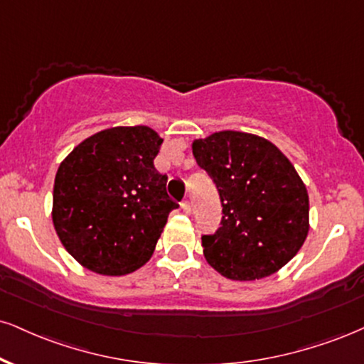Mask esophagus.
Instances as JSON below:
<instances>
[{
    "instance_id": "34e87169",
    "label": "esophagus",
    "mask_w": 364,
    "mask_h": 364,
    "mask_svg": "<svg viewBox=\"0 0 364 364\" xmlns=\"http://www.w3.org/2000/svg\"><path fill=\"white\" fill-rule=\"evenodd\" d=\"M181 210H183V213H186V215H190V213H191V203H190V200H183V201H181Z\"/></svg>"
}]
</instances>
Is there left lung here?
Returning <instances> with one entry per match:
<instances>
[{"mask_svg": "<svg viewBox=\"0 0 364 364\" xmlns=\"http://www.w3.org/2000/svg\"><path fill=\"white\" fill-rule=\"evenodd\" d=\"M215 183L222 222L201 235L208 264L237 282L266 278L300 251L309 234V193L279 149L259 135L222 130L191 144Z\"/></svg>", "mask_w": 364, "mask_h": 364, "instance_id": "8db88e82", "label": "left lung"}]
</instances>
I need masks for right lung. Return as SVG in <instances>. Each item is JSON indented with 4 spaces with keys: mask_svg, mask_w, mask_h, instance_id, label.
<instances>
[{
    "mask_svg": "<svg viewBox=\"0 0 364 364\" xmlns=\"http://www.w3.org/2000/svg\"><path fill=\"white\" fill-rule=\"evenodd\" d=\"M163 139L146 125L113 127L82 140L60 163L52 222L71 256L107 277L151 259L171 210L168 176L154 168Z\"/></svg>",
    "mask_w": 364,
    "mask_h": 364,
    "instance_id": "add662e5",
    "label": "right lung"
}]
</instances>
